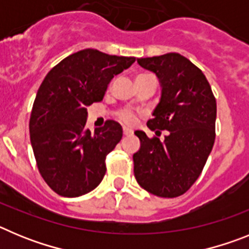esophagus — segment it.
Masks as SVG:
<instances>
[{"label":"esophagus","instance_id":"esophagus-1","mask_svg":"<svg viewBox=\"0 0 249 249\" xmlns=\"http://www.w3.org/2000/svg\"><path fill=\"white\" fill-rule=\"evenodd\" d=\"M123 135L124 136H131L132 135V131L128 128H123Z\"/></svg>","mask_w":249,"mask_h":249}]
</instances>
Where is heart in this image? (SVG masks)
<instances>
[{
  "mask_svg": "<svg viewBox=\"0 0 249 249\" xmlns=\"http://www.w3.org/2000/svg\"><path fill=\"white\" fill-rule=\"evenodd\" d=\"M118 118H120L121 122H123L124 124H127V126H132L133 123L136 122V113L133 111H131V109H121L120 112H118Z\"/></svg>",
  "mask_w": 249,
  "mask_h": 249,
  "instance_id": "b5f03b06",
  "label": "heart"
}]
</instances>
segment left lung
Returning a JSON list of instances; mask_svg holds the SVG:
<instances>
[{
	"label": "left lung",
	"mask_w": 249,
	"mask_h": 249,
	"mask_svg": "<svg viewBox=\"0 0 249 249\" xmlns=\"http://www.w3.org/2000/svg\"><path fill=\"white\" fill-rule=\"evenodd\" d=\"M155 72L162 87L160 101L147 126L164 141L136 131L140 151L133 155L135 177L147 192L173 198L197 181L215 138L217 103L203 72L179 53L137 58ZM159 131H157V129Z\"/></svg>",
	"instance_id": "left-lung-1"
}]
</instances>
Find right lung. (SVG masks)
Wrapping results in <instances>:
<instances>
[{"mask_svg":"<svg viewBox=\"0 0 249 249\" xmlns=\"http://www.w3.org/2000/svg\"><path fill=\"white\" fill-rule=\"evenodd\" d=\"M135 61L86 48L62 59L39 86L30 118L31 144L39 173L57 195L78 197L103 179L106 156L122 138V127L108 120L91 133L87 107L102 101L112 78Z\"/></svg>","mask_w":249,"mask_h":249,"instance_id":"add662e5","label":"right lung"}]
</instances>
